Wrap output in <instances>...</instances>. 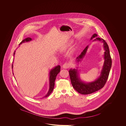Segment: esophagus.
<instances>
[{
	"instance_id": "obj_1",
	"label": "esophagus",
	"mask_w": 126,
	"mask_h": 126,
	"mask_svg": "<svg viewBox=\"0 0 126 126\" xmlns=\"http://www.w3.org/2000/svg\"><path fill=\"white\" fill-rule=\"evenodd\" d=\"M63 67L64 69H66V68H68L69 67V64L67 63H65L63 64Z\"/></svg>"
}]
</instances>
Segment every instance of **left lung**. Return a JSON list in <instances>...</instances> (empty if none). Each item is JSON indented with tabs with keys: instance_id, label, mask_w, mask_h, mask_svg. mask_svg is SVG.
Instances as JSON below:
<instances>
[{
	"instance_id": "obj_1",
	"label": "left lung",
	"mask_w": 126,
	"mask_h": 126,
	"mask_svg": "<svg viewBox=\"0 0 126 126\" xmlns=\"http://www.w3.org/2000/svg\"><path fill=\"white\" fill-rule=\"evenodd\" d=\"M97 36V35L94 34L92 36L91 40ZM96 40H99L103 43V47L105 50L104 53L105 62L100 75L99 78L94 81L89 83H86L81 80L79 78L78 69H71L69 71L70 78L72 86L76 91L82 94H91L102 88L107 81L112 66V59L110 54L109 47L107 43L104 39L99 37H96L93 41ZM88 46H87L80 55L76 58L77 62L81 61L80 60L84 57L88 48Z\"/></svg>"
}]
</instances>
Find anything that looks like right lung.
I'll use <instances>...</instances> for the list:
<instances>
[{
  "label": "right lung",
  "mask_w": 126,
  "mask_h": 126,
  "mask_svg": "<svg viewBox=\"0 0 126 126\" xmlns=\"http://www.w3.org/2000/svg\"><path fill=\"white\" fill-rule=\"evenodd\" d=\"M32 40V38L30 37L27 38L22 41H21V42L19 44V45H20L22 43L27 42H28L30 41H31ZM15 54V51H14V56ZM12 69L13 68V64L12 65ZM60 71V66L59 65H58L56 67H54V68L51 69V71H50V72H49V89L48 93L45 96H44V97H46L49 96V94H51L52 92L53 91L54 86V82H55V80L56 78L57 75H58V73H59ZM13 74H14V73H13Z\"/></svg>",
  "instance_id": "obj_1"
}]
</instances>
